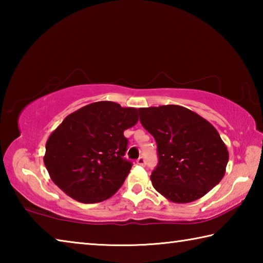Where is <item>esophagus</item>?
<instances>
[{"label":"esophagus","instance_id":"34e87169","mask_svg":"<svg viewBox=\"0 0 263 263\" xmlns=\"http://www.w3.org/2000/svg\"><path fill=\"white\" fill-rule=\"evenodd\" d=\"M136 162H137V164H141V166H144V164L146 163V160H145L144 157H140V158L137 159Z\"/></svg>","mask_w":263,"mask_h":263}]
</instances>
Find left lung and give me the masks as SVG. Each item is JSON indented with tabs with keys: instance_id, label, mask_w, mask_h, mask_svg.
<instances>
[{
	"instance_id": "left-lung-1",
	"label": "left lung",
	"mask_w": 263,
	"mask_h": 263,
	"mask_svg": "<svg viewBox=\"0 0 263 263\" xmlns=\"http://www.w3.org/2000/svg\"><path fill=\"white\" fill-rule=\"evenodd\" d=\"M138 111L158 145L159 162L151 175L155 190L174 203H190L219 183L229 151L212 124L180 105Z\"/></svg>"
}]
</instances>
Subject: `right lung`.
Masks as SVG:
<instances>
[{
	"label": "right lung",
	"mask_w": 263,
	"mask_h": 263,
	"mask_svg": "<svg viewBox=\"0 0 263 263\" xmlns=\"http://www.w3.org/2000/svg\"><path fill=\"white\" fill-rule=\"evenodd\" d=\"M138 122L136 108L110 101L68 115L46 141L44 163L52 181L81 203H99L121 188L132 162L124 159V131Z\"/></svg>",
	"instance_id": "1"
}]
</instances>
